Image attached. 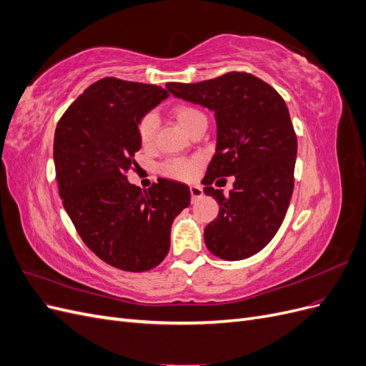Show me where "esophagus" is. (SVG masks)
Returning a JSON list of instances; mask_svg holds the SVG:
<instances>
[{
	"instance_id": "esophagus-1",
	"label": "esophagus",
	"mask_w": 366,
	"mask_h": 366,
	"mask_svg": "<svg viewBox=\"0 0 366 366\" xmlns=\"http://www.w3.org/2000/svg\"><path fill=\"white\" fill-rule=\"evenodd\" d=\"M191 189V197H192V200H195V198H198V197H202L203 195V187L202 186H191L189 187Z\"/></svg>"
}]
</instances>
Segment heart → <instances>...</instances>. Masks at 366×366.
Wrapping results in <instances>:
<instances>
[{
	"label": "heart",
	"mask_w": 366,
	"mask_h": 366,
	"mask_svg": "<svg viewBox=\"0 0 366 366\" xmlns=\"http://www.w3.org/2000/svg\"><path fill=\"white\" fill-rule=\"evenodd\" d=\"M172 116L183 129L191 132L194 128L206 124V116L194 105L189 104H179L172 108ZM137 137L142 143V147L149 148L154 143L157 131V117L154 113L143 114L137 122ZM198 171V160L192 157H180L166 160L162 164V174L175 180H192Z\"/></svg>",
	"instance_id": "b5f03b06"
}]
</instances>
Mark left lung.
<instances>
[{
  "label": "left lung",
  "mask_w": 366,
  "mask_h": 366,
  "mask_svg": "<svg viewBox=\"0 0 366 366\" xmlns=\"http://www.w3.org/2000/svg\"><path fill=\"white\" fill-rule=\"evenodd\" d=\"M166 88L215 112L217 152L203 183L219 214L206 226L204 242L221 259H246L272 241L292 200L297 139L289 108L273 86L246 71ZM230 174L236 183L229 196L212 187Z\"/></svg>",
  "instance_id": "8db88e82"
}]
</instances>
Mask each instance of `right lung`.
<instances>
[{
    "instance_id": "1",
    "label": "right lung",
    "mask_w": 366,
    "mask_h": 366,
    "mask_svg": "<svg viewBox=\"0 0 366 366\" xmlns=\"http://www.w3.org/2000/svg\"><path fill=\"white\" fill-rule=\"evenodd\" d=\"M169 93L104 77L67 108L54 131L53 159L62 204L93 253L125 272L159 265L175 217L191 204L183 183L160 179L148 191L127 180L142 143L137 122Z\"/></svg>"
}]
</instances>
